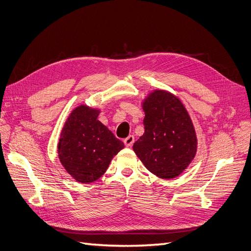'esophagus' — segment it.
Wrapping results in <instances>:
<instances>
[{
	"label": "esophagus",
	"mask_w": 251,
	"mask_h": 251,
	"mask_svg": "<svg viewBox=\"0 0 251 251\" xmlns=\"http://www.w3.org/2000/svg\"><path fill=\"white\" fill-rule=\"evenodd\" d=\"M134 141H135V138H134V136H133V135L127 136V137L124 140V142H125V144H126V147H127V148L132 147V146H133V143H134Z\"/></svg>",
	"instance_id": "obj_1"
}]
</instances>
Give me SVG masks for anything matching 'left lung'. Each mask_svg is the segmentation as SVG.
Here are the masks:
<instances>
[{"instance_id": "1", "label": "left lung", "mask_w": 251, "mask_h": 251, "mask_svg": "<svg viewBox=\"0 0 251 251\" xmlns=\"http://www.w3.org/2000/svg\"><path fill=\"white\" fill-rule=\"evenodd\" d=\"M144 133L133 150L155 176L170 180L178 177L194 160L198 148L195 126L180 98L156 89L141 101Z\"/></svg>"}]
</instances>
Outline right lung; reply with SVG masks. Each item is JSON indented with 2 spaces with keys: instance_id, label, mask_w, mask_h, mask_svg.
Instances as JSON below:
<instances>
[{
  "instance_id": "add662e5",
  "label": "right lung",
  "mask_w": 251,
  "mask_h": 251,
  "mask_svg": "<svg viewBox=\"0 0 251 251\" xmlns=\"http://www.w3.org/2000/svg\"><path fill=\"white\" fill-rule=\"evenodd\" d=\"M100 108L80 104L68 116L60 131L57 154L66 172L79 183H91L108 170L114 156L125 148L98 120Z\"/></svg>"
}]
</instances>
